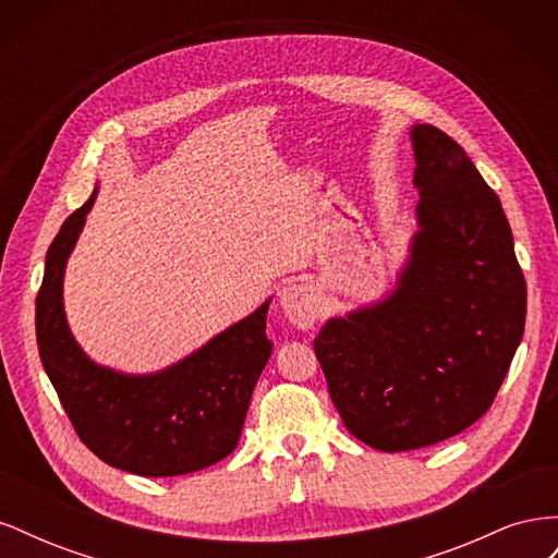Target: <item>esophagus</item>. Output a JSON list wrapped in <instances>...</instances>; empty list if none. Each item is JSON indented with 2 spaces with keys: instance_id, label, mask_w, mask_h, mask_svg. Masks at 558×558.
I'll use <instances>...</instances> for the list:
<instances>
[{
  "instance_id": "34e87169",
  "label": "esophagus",
  "mask_w": 558,
  "mask_h": 558,
  "mask_svg": "<svg viewBox=\"0 0 558 558\" xmlns=\"http://www.w3.org/2000/svg\"><path fill=\"white\" fill-rule=\"evenodd\" d=\"M283 316L291 320V326L307 330L314 328L320 316V298L312 283H291L286 286L279 298Z\"/></svg>"
}]
</instances>
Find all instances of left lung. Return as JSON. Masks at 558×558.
<instances>
[{
    "mask_svg": "<svg viewBox=\"0 0 558 558\" xmlns=\"http://www.w3.org/2000/svg\"><path fill=\"white\" fill-rule=\"evenodd\" d=\"M418 232L398 289L314 340L344 426L381 451L459 435L486 414L526 324V281L498 195L449 134L412 128Z\"/></svg>",
    "mask_w": 558,
    "mask_h": 558,
    "instance_id": "8db88e82",
    "label": "left lung"
}]
</instances>
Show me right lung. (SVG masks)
Listing matches in <instances>:
<instances>
[{"mask_svg":"<svg viewBox=\"0 0 558 558\" xmlns=\"http://www.w3.org/2000/svg\"><path fill=\"white\" fill-rule=\"evenodd\" d=\"M97 189L56 234L37 293V344L81 442L97 459L142 477L209 468L238 447L251 393L272 353L269 302L156 375H121L95 365L70 332L62 307L66 258Z\"/></svg>","mask_w":558,"mask_h":558,"instance_id":"right-lung-1","label":"right lung"}]
</instances>
